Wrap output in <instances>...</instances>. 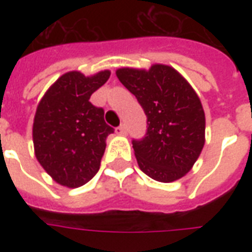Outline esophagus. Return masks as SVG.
<instances>
[{"label":"esophagus","mask_w":252,"mask_h":252,"mask_svg":"<svg viewBox=\"0 0 252 252\" xmlns=\"http://www.w3.org/2000/svg\"><path fill=\"white\" fill-rule=\"evenodd\" d=\"M128 129H126V124H120V126L116 128V133L118 134H126Z\"/></svg>","instance_id":"34e87169"}]
</instances>
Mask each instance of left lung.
<instances>
[{
  "label": "left lung",
  "instance_id": "8db88e82",
  "mask_svg": "<svg viewBox=\"0 0 252 252\" xmlns=\"http://www.w3.org/2000/svg\"><path fill=\"white\" fill-rule=\"evenodd\" d=\"M146 115V133L133 138L134 156L152 179L168 183L187 174L204 146L205 115L195 90L167 65L116 72Z\"/></svg>",
  "mask_w": 252,
  "mask_h": 252
}]
</instances>
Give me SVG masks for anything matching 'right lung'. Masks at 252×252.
<instances>
[{
	"label": "right lung",
	"mask_w": 252,
	"mask_h": 252,
	"mask_svg": "<svg viewBox=\"0 0 252 252\" xmlns=\"http://www.w3.org/2000/svg\"><path fill=\"white\" fill-rule=\"evenodd\" d=\"M110 74L108 70L93 77L65 73L37 106L32 128L35 156L61 186L81 187L98 172L106 138L115 129L104 122L102 107L91 104L90 96Z\"/></svg>",
	"instance_id": "obj_1"
}]
</instances>
